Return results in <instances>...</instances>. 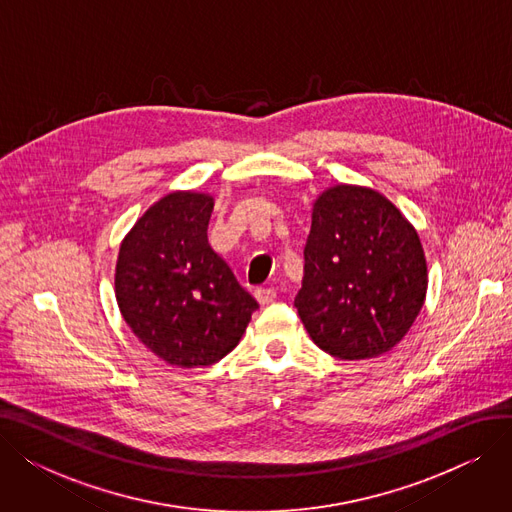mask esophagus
Segmentation results:
<instances>
[{
	"label": "esophagus",
	"mask_w": 512,
	"mask_h": 512,
	"mask_svg": "<svg viewBox=\"0 0 512 512\" xmlns=\"http://www.w3.org/2000/svg\"><path fill=\"white\" fill-rule=\"evenodd\" d=\"M278 297V292L274 286H263V288H257L255 290V299L261 303V305H270L274 303Z\"/></svg>",
	"instance_id": "esophagus-1"
}]
</instances>
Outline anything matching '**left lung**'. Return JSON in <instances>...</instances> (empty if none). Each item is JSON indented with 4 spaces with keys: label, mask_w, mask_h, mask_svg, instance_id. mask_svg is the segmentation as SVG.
Returning <instances> with one entry per match:
<instances>
[{
    "label": "left lung",
    "mask_w": 512,
    "mask_h": 512,
    "mask_svg": "<svg viewBox=\"0 0 512 512\" xmlns=\"http://www.w3.org/2000/svg\"><path fill=\"white\" fill-rule=\"evenodd\" d=\"M425 292L419 234L392 201L357 184L330 186L315 199L294 307L321 351L344 361L392 351Z\"/></svg>",
    "instance_id": "1"
}]
</instances>
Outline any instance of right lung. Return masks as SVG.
Instances as JSON below:
<instances>
[{
    "label": "right lung",
    "instance_id": "1",
    "mask_svg": "<svg viewBox=\"0 0 512 512\" xmlns=\"http://www.w3.org/2000/svg\"><path fill=\"white\" fill-rule=\"evenodd\" d=\"M213 197L174 191L153 203L124 236L116 301L128 328L176 367L224 359L259 307L207 240Z\"/></svg>",
    "mask_w": 512,
    "mask_h": 512
}]
</instances>
